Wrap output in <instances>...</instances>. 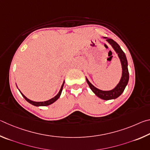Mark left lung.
<instances>
[{"label":"left lung","mask_w":150,"mask_h":150,"mask_svg":"<svg viewBox=\"0 0 150 150\" xmlns=\"http://www.w3.org/2000/svg\"><path fill=\"white\" fill-rule=\"evenodd\" d=\"M103 38L106 39V41L112 46L119 58L122 66L121 78H120V82L117 85L116 87L112 89V90L109 91H103L96 88L93 84H91V83L90 82V81L88 80L87 78H86V81H87V83H88L91 91L98 98L103 99V100H110V99H115L119 98L124 91L126 86L128 84V80H129V72H128V62L127 57H126L125 52L120 48L119 44L112 39H109L107 38H105V37H103Z\"/></svg>","instance_id":"1"}]
</instances>
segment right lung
I'll return each instance as SVG.
<instances>
[{"label": "right lung", "instance_id": "1", "mask_svg": "<svg viewBox=\"0 0 150 150\" xmlns=\"http://www.w3.org/2000/svg\"><path fill=\"white\" fill-rule=\"evenodd\" d=\"M64 81L63 82L61 86V88H60V90L59 91V92L57 93V96H55L54 98H52L51 99H50L49 100H47L45 101H40V102H38V101H31L30 99H29L28 98H26V97L23 95V94L20 91V92L22 94V96L23 97V98H24L26 101H27L28 103H30V104L33 105L34 106H37V107H39V106H47V105H51L52 103H53L54 102L56 101L58 99L60 98V95H61V93H62V88H63V86H64ZM18 88V87H17ZM19 90V89H18Z\"/></svg>", "mask_w": 150, "mask_h": 150}]
</instances>
